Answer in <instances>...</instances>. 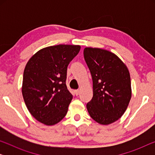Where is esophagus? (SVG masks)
Instances as JSON below:
<instances>
[{
    "instance_id": "1",
    "label": "esophagus",
    "mask_w": 155,
    "mask_h": 155,
    "mask_svg": "<svg viewBox=\"0 0 155 155\" xmlns=\"http://www.w3.org/2000/svg\"><path fill=\"white\" fill-rule=\"evenodd\" d=\"M75 94L76 96H78V95L80 94V90H75Z\"/></svg>"
}]
</instances>
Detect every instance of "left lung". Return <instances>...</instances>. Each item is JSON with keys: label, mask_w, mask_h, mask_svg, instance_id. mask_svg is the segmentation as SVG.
<instances>
[{"label": "left lung", "mask_w": 155, "mask_h": 155, "mask_svg": "<svg viewBox=\"0 0 155 155\" xmlns=\"http://www.w3.org/2000/svg\"><path fill=\"white\" fill-rule=\"evenodd\" d=\"M84 57L93 82V97L87 104L89 114L99 124H111L121 117L130 102V73L126 64L109 51L86 47Z\"/></svg>", "instance_id": "obj_1"}]
</instances>
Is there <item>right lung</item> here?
Wrapping results in <instances>:
<instances>
[{"instance_id":"obj_1","label":"right lung","mask_w":155,"mask_h":155,"mask_svg":"<svg viewBox=\"0 0 155 155\" xmlns=\"http://www.w3.org/2000/svg\"><path fill=\"white\" fill-rule=\"evenodd\" d=\"M80 50L79 45L48 46L38 51L27 63L23 99L30 114L41 124L53 126L66 115L73 99L65 84L67 68Z\"/></svg>"}]
</instances>
